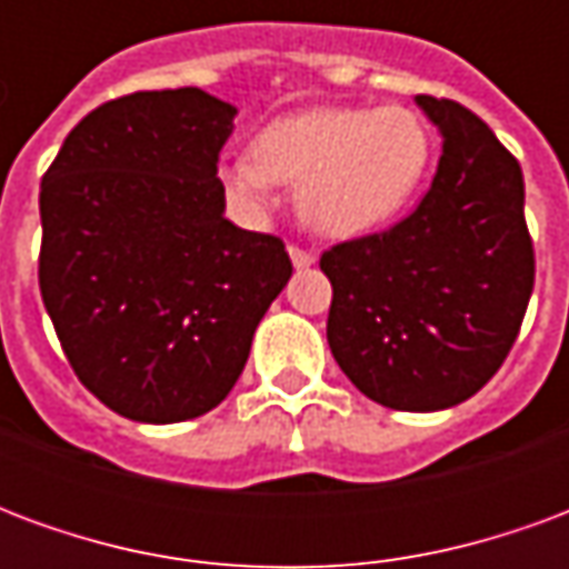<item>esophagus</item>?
Returning <instances> with one entry per match:
<instances>
[{"label": "esophagus", "mask_w": 569, "mask_h": 569, "mask_svg": "<svg viewBox=\"0 0 569 569\" xmlns=\"http://www.w3.org/2000/svg\"><path fill=\"white\" fill-rule=\"evenodd\" d=\"M289 259H292V264H296V268H310V264L317 261V256H313L310 249L289 247Z\"/></svg>", "instance_id": "esophagus-1"}]
</instances>
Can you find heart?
<instances>
[{"instance_id":"obj_1","label":"heart","mask_w":569,"mask_h":569,"mask_svg":"<svg viewBox=\"0 0 569 569\" xmlns=\"http://www.w3.org/2000/svg\"><path fill=\"white\" fill-rule=\"evenodd\" d=\"M432 158L427 121L408 106H329L277 118L219 167L228 198L261 210L273 182H298V216L326 237H359L406 210Z\"/></svg>"}]
</instances>
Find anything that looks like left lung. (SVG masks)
I'll return each instance as SVG.
<instances>
[{
	"label": "left lung",
	"mask_w": 569,
	"mask_h": 569,
	"mask_svg": "<svg viewBox=\"0 0 569 569\" xmlns=\"http://www.w3.org/2000/svg\"><path fill=\"white\" fill-rule=\"evenodd\" d=\"M441 158L418 210L326 249V338L359 393L396 411L466 402L509 357L533 292L525 176L466 106L418 93Z\"/></svg>",
	"instance_id": "8db88e82"
}]
</instances>
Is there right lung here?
Returning <instances> with one entry per match:
<instances>
[{"label": "right lung", "mask_w": 569, "mask_h": 569, "mask_svg": "<svg viewBox=\"0 0 569 569\" xmlns=\"http://www.w3.org/2000/svg\"><path fill=\"white\" fill-rule=\"evenodd\" d=\"M237 109L200 88L97 106L42 176L39 289L69 366L116 415H207L292 277L283 240L224 219Z\"/></svg>", "instance_id": "obj_1"}]
</instances>
